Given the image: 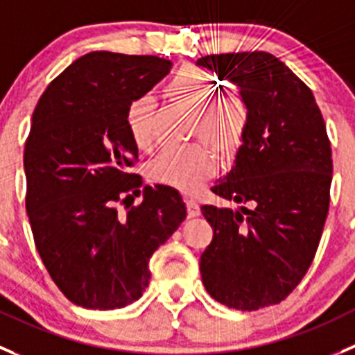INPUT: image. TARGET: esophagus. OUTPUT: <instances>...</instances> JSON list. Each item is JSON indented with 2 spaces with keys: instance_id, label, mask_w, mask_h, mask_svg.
I'll list each match as a JSON object with an SVG mask.
<instances>
[{
  "instance_id": "34e87169",
  "label": "esophagus",
  "mask_w": 355,
  "mask_h": 355,
  "mask_svg": "<svg viewBox=\"0 0 355 355\" xmlns=\"http://www.w3.org/2000/svg\"><path fill=\"white\" fill-rule=\"evenodd\" d=\"M185 205H187V217H189V218H194V217H198V215L201 214L200 205H198L196 201L187 200V201H185Z\"/></svg>"
}]
</instances>
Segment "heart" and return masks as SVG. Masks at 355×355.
<instances>
[{
    "mask_svg": "<svg viewBox=\"0 0 355 355\" xmlns=\"http://www.w3.org/2000/svg\"><path fill=\"white\" fill-rule=\"evenodd\" d=\"M217 82L207 73L184 68L164 87V96L173 105L191 114V135L233 155L240 148L247 129V107L238 96L215 99ZM154 101L141 96L131 101L125 110V125L137 147L145 148L152 140ZM204 141L168 148L148 164V178L155 184L177 189L180 193H194L217 170V152Z\"/></svg>",
    "mask_w": 355,
    "mask_h": 355,
    "instance_id": "heart-1",
    "label": "heart"
}]
</instances>
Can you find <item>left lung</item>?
Segmentation results:
<instances>
[{
  "label": "left lung",
  "mask_w": 355,
  "mask_h": 355,
  "mask_svg": "<svg viewBox=\"0 0 355 355\" xmlns=\"http://www.w3.org/2000/svg\"><path fill=\"white\" fill-rule=\"evenodd\" d=\"M196 64L236 85L248 114L234 166L211 187L241 207H201L214 227L201 278L215 301L252 312L286 300L315 257L329 210L331 144L312 91L275 55L211 54Z\"/></svg>",
  "instance_id": "obj_1"
}]
</instances>
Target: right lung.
Masks as SVG:
<instances>
[{"label": "right lung", "instance_id": "obj_1", "mask_svg": "<svg viewBox=\"0 0 355 355\" xmlns=\"http://www.w3.org/2000/svg\"><path fill=\"white\" fill-rule=\"evenodd\" d=\"M155 55L98 51L73 61L49 84L24 148L26 211L36 250L71 303L114 310L140 300L148 261L187 215L177 189L145 185L125 110L170 73ZM132 194L129 195L128 193Z\"/></svg>", "mask_w": 355, "mask_h": 355}]
</instances>
